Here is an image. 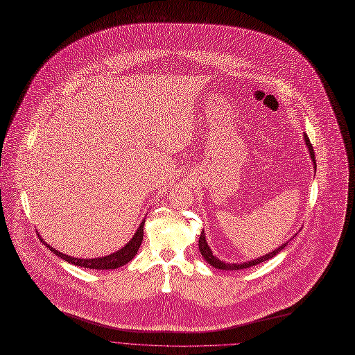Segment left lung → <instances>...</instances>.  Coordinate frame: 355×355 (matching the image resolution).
Returning <instances> with one entry per match:
<instances>
[{"label": "left lung", "mask_w": 355, "mask_h": 355, "mask_svg": "<svg viewBox=\"0 0 355 355\" xmlns=\"http://www.w3.org/2000/svg\"><path fill=\"white\" fill-rule=\"evenodd\" d=\"M304 139H305V144H306V146H308V150H309V155H311L313 167H315V170H316V162H315V152H313V148H312V145H311V142H309V138H308L306 135H304ZM286 247H287V243L283 244V245H280L279 248H276L273 252H269V254H266V255H263V257H261V258H258V259L250 261V262H243V263H225V262H221L220 259H217V258L213 255L211 250L209 248V245H207V243H206V237H205L203 230H202V234H200V237H199V251H200L203 259H205L209 265H211L213 268L221 269V270H240V269H248V268H251V266L259 265L261 262L269 261L270 258L276 257V255H277L282 250H284Z\"/></svg>", "instance_id": "left-lung-1"}]
</instances>
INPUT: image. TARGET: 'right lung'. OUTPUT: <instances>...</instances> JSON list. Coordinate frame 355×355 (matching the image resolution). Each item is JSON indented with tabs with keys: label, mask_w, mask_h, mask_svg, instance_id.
Here are the masks:
<instances>
[{
	"label": "right lung",
	"mask_w": 355,
	"mask_h": 355,
	"mask_svg": "<svg viewBox=\"0 0 355 355\" xmlns=\"http://www.w3.org/2000/svg\"><path fill=\"white\" fill-rule=\"evenodd\" d=\"M144 224H145V220H142L139 228L137 230L135 235L132 237V240L124 245L121 250H118L116 252L111 254V255H107V257H101V258H93V259H80V258H72V257H68L65 254H61L58 252L55 248L50 247L46 241H43L42 237L40 241L42 244H44L53 254H55L57 257H60L61 259L75 265V266H80V268H87V269H98V270H107V269H116L120 266H124L125 263H128L130 261L134 259V257L137 255V252L139 251V247L142 244V240H144Z\"/></svg>",
	"instance_id": "obj_1"
}]
</instances>
